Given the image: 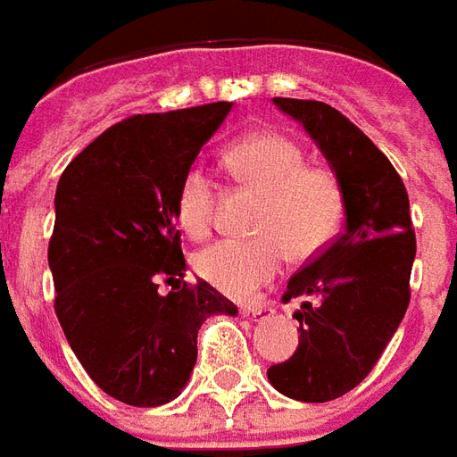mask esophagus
I'll list each match as a JSON object with an SVG mask.
<instances>
[{
    "label": "esophagus",
    "instance_id": "esophagus-1",
    "mask_svg": "<svg viewBox=\"0 0 457 457\" xmlns=\"http://www.w3.org/2000/svg\"><path fill=\"white\" fill-rule=\"evenodd\" d=\"M268 312V307L263 305H255V307H241V317H248V320H255V317H261Z\"/></svg>",
    "mask_w": 457,
    "mask_h": 457
}]
</instances>
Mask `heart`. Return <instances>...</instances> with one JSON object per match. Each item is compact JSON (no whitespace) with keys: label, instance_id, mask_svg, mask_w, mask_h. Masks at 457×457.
<instances>
[{"label":"heart","instance_id":"obj_1","mask_svg":"<svg viewBox=\"0 0 457 457\" xmlns=\"http://www.w3.org/2000/svg\"><path fill=\"white\" fill-rule=\"evenodd\" d=\"M226 167L263 206L253 221L258 238H223L196 255V270L206 283L231 297H251L270 283L290 255L312 261L332 244L345 221V192L332 171L307 167L295 142L261 132L236 142L226 152ZM213 177L194 164L184 174L177 216L184 231L206 236L213 223Z\"/></svg>","mask_w":457,"mask_h":457}]
</instances>
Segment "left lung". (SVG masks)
<instances>
[{
	"label": "left lung",
	"mask_w": 457,
	"mask_h": 457,
	"mask_svg": "<svg viewBox=\"0 0 457 457\" xmlns=\"http://www.w3.org/2000/svg\"><path fill=\"white\" fill-rule=\"evenodd\" d=\"M273 103L303 122L345 192V231L287 280L283 295L303 300L295 312L300 345L268 369L280 394L322 403L361 384L399 329L416 234L401 177L354 122L320 100Z\"/></svg>",
	"instance_id": "1"
}]
</instances>
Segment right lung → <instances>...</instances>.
<instances>
[{
	"mask_svg": "<svg viewBox=\"0 0 457 457\" xmlns=\"http://www.w3.org/2000/svg\"><path fill=\"white\" fill-rule=\"evenodd\" d=\"M231 108L132 115L90 142L58 179L48 241L56 317L88 377L128 406L177 399L196 364L204 320L238 312L209 283H182L177 231L184 174ZM162 279L172 283L167 296Z\"/></svg>",
	"mask_w": 457,
	"mask_h": 457,
	"instance_id": "right-lung-1",
	"label": "right lung"
}]
</instances>
